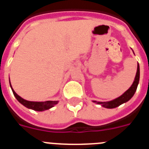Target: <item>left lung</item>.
Returning <instances> with one entry per match:
<instances>
[{"instance_id":"left-lung-1","label":"left lung","mask_w":149,"mask_h":149,"mask_svg":"<svg viewBox=\"0 0 149 149\" xmlns=\"http://www.w3.org/2000/svg\"><path fill=\"white\" fill-rule=\"evenodd\" d=\"M139 79L140 66L139 64L138 63V68H137V73L135 78V81H134L132 86L129 88V89H127L123 95H121L120 97H119L116 98V99L113 100L109 101V102H96V101H93V102H97V104H100V105H102V106L107 108H116V107H118L119 105L127 102L128 100H130L132 97V96H133L134 94H135V91H136L137 87H138V83H139Z\"/></svg>"}]
</instances>
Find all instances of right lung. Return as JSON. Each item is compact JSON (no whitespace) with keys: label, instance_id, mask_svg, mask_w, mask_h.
Segmentation results:
<instances>
[{"label":"right lung","instance_id":"obj_1","mask_svg":"<svg viewBox=\"0 0 149 149\" xmlns=\"http://www.w3.org/2000/svg\"><path fill=\"white\" fill-rule=\"evenodd\" d=\"M10 86H11L13 94H14V95L15 96V97L17 98V100H18L20 103L22 104L24 106H25L26 108H30V109H33L34 110V111H45V110H48L58 102V101L50 100L44 101V102H33V101H27L26 100H24L23 98H22L21 97L19 96V95L14 92V90L12 89V87H11V83H10Z\"/></svg>","mask_w":149,"mask_h":149}]
</instances>
